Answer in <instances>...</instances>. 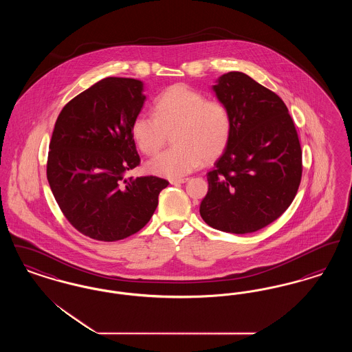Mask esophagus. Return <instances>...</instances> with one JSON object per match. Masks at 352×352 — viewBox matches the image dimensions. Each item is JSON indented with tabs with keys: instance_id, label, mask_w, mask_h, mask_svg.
Instances as JSON below:
<instances>
[{
	"instance_id": "esophagus-1",
	"label": "esophagus",
	"mask_w": 352,
	"mask_h": 352,
	"mask_svg": "<svg viewBox=\"0 0 352 352\" xmlns=\"http://www.w3.org/2000/svg\"><path fill=\"white\" fill-rule=\"evenodd\" d=\"M188 181V178H177V179H170V184H186Z\"/></svg>"
}]
</instances>
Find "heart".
Instances as JSON below:
<instances>
[{"mask_svg":"<svg viewBox=\"0 0 352 352\" xmlns=\"http://www.w3.org/2000/svg\"><path fill=\"white\" fill-rule=\"evenodd\" d=\"M153 112L137 115L132 135L138 149L153 155L168 144L174 146L155 155L146 165L151 174L177 179L212 161L226 151L232 132L230 108L187 85L174 84L153 100Z\"/></svg>","mask_w":352,"mask_h":352,"instance_id":"1","label":"heart"}]
</instances>
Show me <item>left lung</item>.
<instances>
[{
	"mask_svg": "<svg viewBox=\"0 0 352 352\" xmlns=\"http://www.w3.org/2000/svg\"><path fill=\"white\" fill-rule=\"evenodd\" d=\"M232 118L230 142L207 173L201 217L212 228L251 234L280 218L302 177L298 133L283 99L243 72L214 85Z\"/></svg>",
	"mask_w": 352,
	"mask_h": 352,
	"instance_id": "left-lung-1",
	"label": "left lung"
}]
</instances>
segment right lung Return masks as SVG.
I'll return each instance as SVG.
<instances>
[{
  "mask_svg": "<svg viewBox=\"0 0 352 352\" xmlns=\"http://www.w3.org/2000/svg\"><path fill=\"white\" fill-rule=\"evenodd\" d=\"M145 96L131 78H105L63 107L47 157V179L60 211L80 234L118 241L151 220L166 179L124 178L140 165L132 124Z\"/></svg>",
  "mask_w": 352,
  "mask_h": 352,
  "instance_id": "1",
  "label": "right lung"
}]
</instances>
